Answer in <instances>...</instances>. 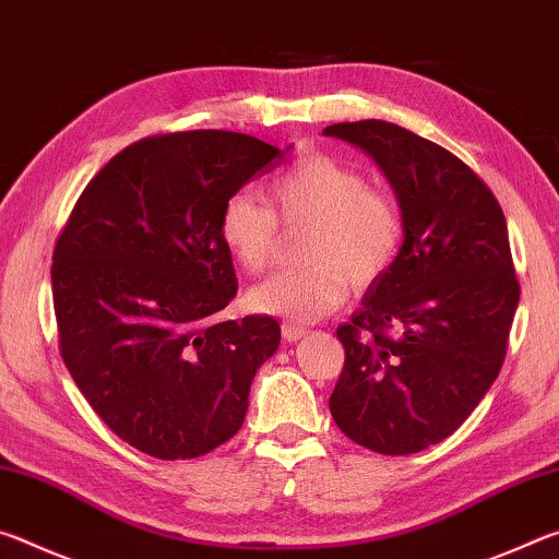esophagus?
Segmentation results:
<instances>
[{"instance_id": "obj_1", "label": "esophagus", "mask_w": 559, "mask_h": 559, "mask_svg": "<svg viewBox=\"0 0 559 559\" xmlns=\"http://www.w3.org/2000/svg\"><path fill=\"white\" fill-rule=\"evenodd\" d=\"M281 333H283V340H288V343H296V340L306 337L308 330L296 325V323H283V325H281Z\"/></svg>"}]
</instances>
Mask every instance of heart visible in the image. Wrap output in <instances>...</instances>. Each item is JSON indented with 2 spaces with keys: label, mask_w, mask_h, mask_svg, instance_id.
I'll use <instances>...</instances> for the list:
<instances>
[{
  "label": "heart",
  "mask_w": 559,
  "mask_h": 559,
  "mask_svg": "<svg viewBox=\"0 0 559 559\" xmlns=\"http://www.w3.org/2000/svg\"><path fill=\"white\" fill-rule=\"evenodd\" d=\"M269 206L249 192L226 197L219 239L241 269L259 273L276 257L281 234L310 226L302 266L278 271L249 290L253 310L288 320L323 318L345 300L349 283L365 288L382 278L400 251L402 212L390 194L372 189L357 167L325 153L296 159L269 187Z\"/></svg>",
  "instance_id": "obj_1"
}]
</instances>
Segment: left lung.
Instances as JSON below:
<instances>
[{
  "label": "left lung",
  "mask_w": 559,
  "mask_h": 559,
  "mask_svg": "<svg viewBox=\"0 0 559 559\" xmlns=\"http://www.w3.org/2000/svg\"><path fill=\"white\" fill-rule=\"evenodd\" d=\"M396 194L404 241L337 328L345 367L330 414L359 447L406 456L451 437L503 367L520 300L493 192L441 145L384 120L328 126Z\"/></svg>",
  "instance_id": "left-lung-1"
}]
</instances>
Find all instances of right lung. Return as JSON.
<instances>
[{
    "label": "right lung",
    "mask_w": 559,
    "mask_h": 559,
    "mask_svg": "<svg viewBox=\"0 0 559 559\" xmlns=\"http://www.w3.org/2000/svg\"><path fill=\"white\" fill-rule=\"evenodd\" d=\"M281 157L229 130L138 140L91 179L56 241L63 362L110 431L147 456L197 459L229 441L278 349L271 316L216 313L239 288L222 204Z\"/></svg>",
    "instance_id": "obj_1"
}]
</instances>
